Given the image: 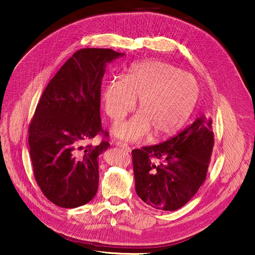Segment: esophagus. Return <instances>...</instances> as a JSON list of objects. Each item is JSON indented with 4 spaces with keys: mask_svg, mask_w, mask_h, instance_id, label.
Here are the masks:
<instances>
[{
    "mask_svg": "<svg viewBox=\"0 0 255 255\" xmlns=\"http://www.w3.org/2000/svg\"><path fill=\"white\" fill-rule=\"evenodd\" d=\"M117 146H119V148H121V149H123L124 151H126V152H130V148H129V145L128 144H126V143H124V142H122V141H116V143H115Z\"/></svg>",
    "mask_w": 255,
    "mask_h": 255,
    "instance_id": "34e87169",
    "label": "esophagus"
}]
</instances>
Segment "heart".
<instances>
[{"mask_svg":"<svg viewBox=\"0 0 255 255\" xmlns=\"http://www.w3.org/2000/svg\"><path fill=\"white\" fill-rule=\"evenodd\" d=\"M199 88L193 76L160 61H142L133 65L124 78L106 85L103 101L113 122L122 121L135 107L138 114L115 127V134L138 141L152 132L159 139L178 132L192 115Z\"/></svg>","mask_w":255,"mask_h":255,"instance_id":"obj_1","label":"heart"}]
</instances>
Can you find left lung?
Instances as JSON below:
<instances>
[{
    "label": "left lung",
    "instance_id": "1",
    "mask_svg": "<svg viewBox=\"0 0 255 255\" xmlns=\"http://www.w3.org/2000/svg\"><path fill=\"white\" fill-rule=\"evenodd\" d=\"M213 146L212 119L200 117L164 142L133 150L137 195L158 210L182 208L205 182Z\"/></svg>",
    "mask_w": 255,
    "mask_h": 255
}]
</instances>
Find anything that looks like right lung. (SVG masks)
Returning <instances> with one entry per match:
<instances>
[{
	"label": "right lung",
	"mask_w": 255,
	"mask_h": 255,
	"mask_svg": "<svg viewBox=\"0 0 255 255\" xmlns=\"http://www.w3.org/2000/svg\"><path fill=\"white\" fill-rule=\"evenodd\" d=\"M124 56L110 48H83L51 78L29 127L35 180L45 197L61 208H77L96 195L98 156L109 149L100 118L101 80L106 63ZM98 134V146L87 141Z\"/></svg>",
	"instance_id": "right-lung-1"
}]
</instances>
